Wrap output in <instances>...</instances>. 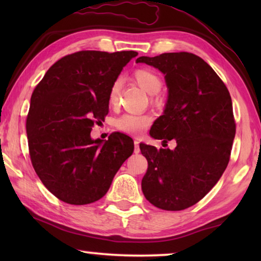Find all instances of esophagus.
Returning <instances> with one entry per match:
<instances>
[{"label":"esophagus","mask_w":261,"mask_h":261,"mask_svg":"<svg viewBox=\"0 0 261 261\" xmlns=\"http://www.w3.org/2000/svg\"><path fill=\"white\" fill-rule=\"evenodd\" d=\"M140 148H139V141L135 140V153H139Z\"/></svg>","instance_id":"esophagus-1"}]
</instances>
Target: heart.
I'll return each mask as SVG.
<instances>
[{
    "label": "heart",
    "mask_w": 261,
    "mask_h": 261,
    "mask_svg": "<svg viewBox=\"0 0 261 261\" xmlns=\"http://www.w3.org/2000/svg\"><path fill=\"white\" fill-rule=\"evenodd\" d=\"M135 79L138 85L149 95H155L161 90L162 81L159 74L151 69H139L135 72ZM121 79L115 81L109 91V102H117L121 90ZM151 124V116L146 114H124L115 122L118 130L126 134L141 135Z\"/></svg>",
    "instance_id": "heart-1"
}]
</instances>
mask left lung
<instances>
[{
  "label": "left lung",
  "mask_w": 261,
  "mask_h": 261,
  "mask_svg": "<svg viewBox=\"0 0 261 261\" xmlns=\"http://www.w3.org/2000/svg\"><path fill=\"white\" fill-rule=\"evenodd\" d=\"M136 62L161 71L168 88L165 110L149 135L176 141L174 149L139 145L148 162L141 190L158 208L182 211L202 199L228 166L236 132L230 94L214 70L191 53Z\"/></svg>",
  "instance_id": "8db88e82"
}]
</instances>
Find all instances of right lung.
<instances>
[{
	"label": "right lung",
	"instance_id": "obj_1",
	"mask_svg": "<svg viewBox=\"0 0 261 261\" xmlns=\"http://www.w3.org/2000/svg\"><path fill=\"white\" fill-rule=\"evenodd\" d=\"M137 55L74 53L53 64L34 88L26 120L31 161L43 185L67 204L101 199L134 152L129 136L92 139L91 130L108 114L110 88Z\"/></svg>",
	"mask_w": 261,
	"mask_h": 261
}]
</instances>
